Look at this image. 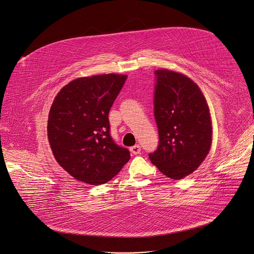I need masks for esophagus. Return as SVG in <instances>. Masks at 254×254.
<instances>
[{"label":"esophagus","instance_id":"obj_1","mask_svg":"<svg viewBox=\"0 0 254 254\" xmlns=\"http://www.w3.org/2000/svg\"><path fill=\"white\" fill-rule=\"evenodd\" d=\"M130 151L131 153L134 154V155H137V154H140L141 152V147L139 145H134L132 147H130Z\"/></svg>","mask_w":254,"mask_h":254}]
</instances>
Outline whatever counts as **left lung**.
<instances>
[{
    "label": "left lung",
    "mask_w": 254,
    "mask_h": 254,
    "mask_svg": "<svg viewBox=\"0 0 254 254\" xmlns=\"http://www.w3.org/2000/svg\"><path fill=\"white\" fill-rule=\"evenodd\" d=\"M154 117L159 145L149 154L151 162L171 179L195 171L209 153L212 124L205 97L187 76L155 71Z\"/></svg>",
    "instance_id": "1"
}]
</instances>
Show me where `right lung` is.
I'll return each instance as SVG.
<instances>
[{
	"instance_id": "obj_1",
	"label": "right lung",
	"mask_w": 254,
	"mask_h": 254,
	"mask_svg": "<svg viewBox=\"0 0 254 254\" xmlns=\"http://www.w3.org/2000/svg\"><path fill=\"white\" fill-rule=\"evenodd\" d=\"M127 75L78 78L54 99L48 118V139L55 159L75 179L104 184L129 161L130 152L110 135L109 111Z\"/></svg>"
}]
</instances>
